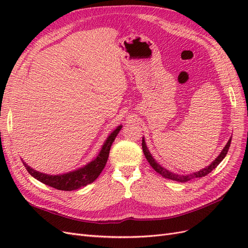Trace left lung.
<instances>
[{
    "instance_id": "obj_1",
    "label": "left lung",
    "mask_w": 248,
    "mask_h": 248,
    "mask_svg": "<svg viewBox=\"0 0 248 248\" xmlns=\"http://www.w3.org/2000/svg\"><path fill=\"white\" fill-rule=\"evenodd\" d=\"M231 140L232 138L229 139L228 143L226 144V146L223 147V149L221 150V153L218 155V156L214 159V161L209 165L207 166L206 168H204V169L200 170L198 172H194L191 174H187V175H179V174H175L174 172H171L169 170L165 169L164 167H162L161 165H159L155 159L153 157V155H151V154L149 153V150L146 146V142H145V139L144 137L142 138V148H143V153H144V155L146 157V159L148 161V163L150 164V166L154 168V169L158 173L161 174L162 176L164 178H167V179H171V180H175V181H179V182H186L188 180H191L194 178H200V177H204L206 176L207 174H209L212 170H214L215 168H217L219 163L222 161L223 158H225V156L227 155L228 154V150H229V147L231 145Z\"/></svg>"
}]
</instances>
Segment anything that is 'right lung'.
Here are the masks:
<instances>
[{
	"label": "right lung",
	"mask_w": 248,
	"mask_h": 248,
	"mask_svg": "<svg viewBox=\"0 0 248 248\" xmlns=\"http://www.w3.org/2000/svg\"><path fill=\"white\" fill-rule=\"evenodd\" d=\"M122 127L123 125L119 124L116 129L108 136L105 142H104V144L102 145V148L97 157H94L92 162L81 168H78V169L74 171L59 175H49L36 171L33 168L28 166V164H26V162H23L22 159L21 161L31 176L39 180L40 182L44 183L46 186H49L60 190L68 191L80 188L82 186L90 185V183L93 182L99 177V175L101 174L104 167H105L107 163L111 145H112L113 141L115 140L119 131L122 130Z\"/></svg>",
	"instance_id": "1"
}]
</instances>
